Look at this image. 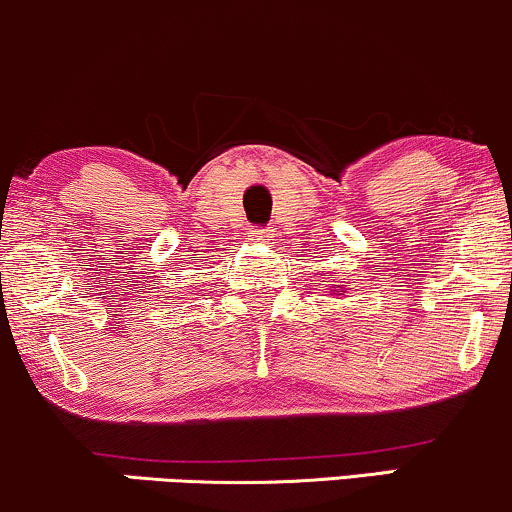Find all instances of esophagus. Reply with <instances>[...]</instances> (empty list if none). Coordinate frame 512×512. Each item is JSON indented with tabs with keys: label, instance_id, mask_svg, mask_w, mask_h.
Returning a JSON list of instances; mask_svg holds the SVG:
<instances>
[{
	"label": "esophagus",
	"instance_id": "obj_1",
	"mask_svg": "<svg viewBox=\"0 0 512 512\" xmlns=\"http://www.w3.org/2000/svg\"><path fill=\"white\" fill-rule=\"evenodd\" d=\"M249 237L254 239V242H266V239L270 237V230H266V227H251Z\"/></svg>",
	"mask_w": 512,
	"mask_h": 512
}]
</instances>
